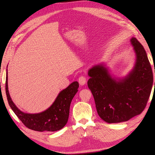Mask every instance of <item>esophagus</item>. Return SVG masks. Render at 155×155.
Instances as JSON below:
<instances>
[{"label": "esophagus", "mask_w": 155, "mask_h": 155, "mask_svg": "<svg viewBox=\"0 0 155 155\" xmlns=\"http://www.w3.org/2000/svg\"><path fill=\"white\" fill-rule=\"evenodd\" d=\"M78 81L81 85H84L86 83V78L84 76H80L78 79Z\"/></svg>", "instance_id": "34e87169"}]
</instances>
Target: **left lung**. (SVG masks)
<instances>
[{"mask_svg": "<svg viewBox=\"0 0 155 155\" xmlns=\"http://www.w3.org/2000/svg\"><path fill=\"white\" fill-rule=\"evenodd\" d=\"M130 42L136 60L127 76H114L104 63L88 70L90 79L87 85L94 98L97 114L109 124L128 121L141 114L152 90L153 71L146 51L135 37Z\"/></svg>", "mask_w": 155, "mask_h": 155, "instance_id": "1", "label": "left lung"}]
</instances>
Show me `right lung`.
<instances>
[{
	"mask_svg": "<svg viewBox=\"0 0 155 155\" xmlns=\"http://www.w3.org/2000/svg\"><path fill=\"white\" fill-rule=\"evenodd\" d=\"M78 82L74 81L59 93L52 105L46 110L39 113H25L18 109L10 97L8 91V70H6V93L9 105L26 127L39 132H53L64 127L68 120L70 104L78 91Z\"/></svg>",
	"mask_w": 155,
	"mask_h": 155,
	"instance_id": "1",
	"label": "right lung"
}]
</instances>
